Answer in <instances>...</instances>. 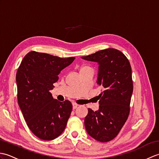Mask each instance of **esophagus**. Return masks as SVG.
<instances>
[{
    "instance_id": "34e87169",
    "label": "esophagus",
    "mask_w": 159,
    "mask_h": 159,
    "mask_svg": "<svg viewBox=\"0 0 159 159\" xmlns=\"http://www.w3.org/2000/svg\"><path fill=\"white\" fill-rule=\"evenodd\" d=\"M72 106H73V109H76L78 107H79V104H76V102H73L72 103Z\"/></svg>"
}]
</instances>
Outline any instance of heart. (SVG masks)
Instances as JSON below:
<instances>
[{
    "mask_svg": "<svg viewBox=\"0 0 159 159\" xmlns=\"http://www.w3.org/2000/svg\"><path fill=\"white\" fill-rule=\"evenodd\" d=\"M88 68H90L88 66H83L81 67V69H80V70H85V69H88Z\"/></svg>",
    "mask_w": 159,
    "mask_h": 159,
    "instance_id": "heart-1",
    "label": "heart"
}]
</instances>
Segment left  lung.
Returning a JSON list of instances; mask_svg holds the SVG:
<instances>
[{
	"label": "left lung",
	"mask_w": 159,
	"mask_h": 159,
	"mask_svg": "<svg viewBox=\"0 0 159 159\" xmlns=\"http://www.w3.org/2000/svg\"><path fill=\"white\" fill-rule=\"evenodd\" d=\"M82 59L99 64L97 83L103 91L97 96L99 110L88 109L85 126L89 135L100 142L116 137L130 113L133 91L132 70L129 61L120 50L107 48Z\"/></svg>",
	"instance_id": "obj_1"
}]
</instances>
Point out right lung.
Wrapping results in <instances>:
<instances>
[{
    "mask_svg": "<svg viewBox=\"0 0 159 159\" xmlns=\"http://www.w3.org/2000/svg\"><path fill=\"white\" fill-rule=\"evenodd\" d=\"M74 59L31 51L17 71L18 104L29 129L39 139L52 140L66 127L72 104L67 100L54 99L50 90L61 71Z\"/></svg>",
    "mask_w": 159,
    "mask_h": 159,
    "instance_id": "obj_1",
    "label": "right lung"
}]
</instances>
